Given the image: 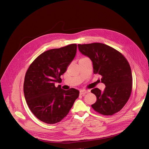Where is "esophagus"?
Listing matches in <instances>:
<instances>
[{
    "instance_id": "1",
    "label": "esophagus",
    "mask_w": 149,
    "mask_h": 149,
    "mask_svg": "<svg viewBox=\"0 0 149 149\" xmlns=\"http://www.w3.org/2000/svg\"><path fill=\"white\" fill-rule=\"evenodd\" d=\"M89 91H87V90H81V91H80V94L81 95H84L86 93H88Z\"/></svg>"
}]
</instances>
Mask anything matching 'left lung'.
<instances>
[{"instance_id": "obj_1", "label": "left lung", "mask_w": 149, "mask_h": 149, "mask_svg": "<svg viewBox=\"0 0 149 149\" xmlns=\"http://www.w3.org/2000/svg\"><path fill=\"white\" fill-rule=\"evenodd\" d=\"M84 56L92 61L93 73L101 75L104 91L91 90L97 97L92 107L100 114L112 115L126 104L132 92V75L129 62L123 55L112 47L101 43L78 45Z\"/></svg>"}]
</instances>
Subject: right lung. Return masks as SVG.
I'll list each match as a JSON object with an SVG mask.
<instances>
[{
	"label": "right lung",
	"mask_w": 149,
	"mask_h": 149,
	"mask_svg": "<svg viewBox=\"0 0 149 149\" xmlns=\"http://www.w3.org/2000/svg\"><path fill=\"white\" fill-rule=\"evenodd\" d=\"M77 47L70 44L43 52L26 72L23 92L26 103L32 113L45 123L62 120L79 96V91L74 88L65 91L55 86V83L61 81L60 76L74 58Z\"/></svg>",
	"instance_id": "right-lung-1"
}]
</instances>
